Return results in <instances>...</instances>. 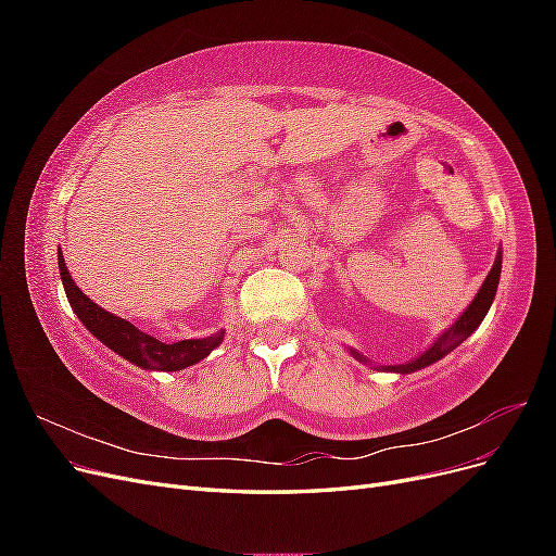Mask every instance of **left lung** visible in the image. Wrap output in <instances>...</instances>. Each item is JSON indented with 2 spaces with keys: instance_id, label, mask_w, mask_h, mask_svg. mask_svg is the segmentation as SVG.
<instances>
[{
  "instance_id": "obj_1",
  "label": "left lung",
  "mask_w": 556,
  "mask_h": 556,
  "mask_svg": "<svg viewBox=\"0 0 556 556\" xmlns=\"http://www.w3.org/2000/svg\"><path fill=\"white\" fill-rule=\"evenodd\" d=\"M498 278H501V252L496 255V262L492 266L490 276H486V280L482 282L478 296L470 301V306L464 311V315L457 319V323H454L447 331H443L439 336V341H435L429 350H425L417 359H413L408 364H399V366H387V368H390V371H396V374H413V371H417V368H425L433 362H439L441 357L447 355V352H452L459 343H464L468 336L480 327L486 311H490L494 294H496V288H498ZM350 352L357 359H362L359 352H355V350H350Z\"/></svg>"
}]
</instances>
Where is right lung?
I'll list each match as a JSON object with an SVG mask.
<instances>
[{"label": "right lung", "instance_id": "1", "mask_svg": "<svg viewBox=\"0 0 556 556\" xmlns=\"http://www.w3.org/2000/svg\"><path fill=\"white\" fill-rule=\"evenodd\" d=\"M58 264H60V276L66 299L74 308V313L80 317V323L94 333L99 341L109 345L117 355L129 359L141 368H155V371H180L185 366H192L199 359L211 355V350L223 343V333L211 336V339H190V341H178V343H164L155 336L141 331L123 317H115L113 313H106L99 308L92 299L76 288L70 271H66V264L62 260V252H58Z\"/></svg>", "mask_w": 556, "mask_h": 556}]
</instances>
